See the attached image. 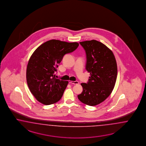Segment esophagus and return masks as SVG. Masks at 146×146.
Segmentation results:
<instances>
[{
	"label": "esophagus",
	"instance_id": "1",
	"mask_svg": "<svg viewBox=\"0 0 146 146\" xmlns=\"http://www.w3.org/2000/svg\"><path fill=\"white\" fill-rule=\"evenodd\" d=\"M69 83L70 84H79V82L78 81H69Z\"/></svg>",
	"mask_w": 146,
	"mask_h": 146
}]
</instances>
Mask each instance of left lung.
Here are the masks:
<instances>
[{"mask_svg":"<svg viewBox=\"0 0 146 146\" xmlns=\"http://www.w3.org/2000/svg\"><path fill=\"white\" fill-rule=\"evenodd\" d=\"M87 56L86 70L90 73L87 83H82L83 91L78 96L83 104L96 106L111 94L116 83L117 67L113 52L95 40L80 42Z\"/></svg>","mask_w":146,"mask_h":146,"instance_id":"8db88e82","label":"left lung"}]
</instances>
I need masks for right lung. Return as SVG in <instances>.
<instances>
[{"instance_id": "1", "label": "right lung", "mask_w": 146, "mask_h": 146, "mask_svg": "<svg viewBox=\"0 0 146 146\" xmlns=\"http://www.w3.org/2000/svg\"><path fill=\"white\" fill-rule=\"evenodd\" d=\"M79 45L78 42L50 40L33 52L27 65V81L39 102L49 105L61 99L68 82L56 78V68L64 56L74 51Z\"/></svg>"}]
</instances>
